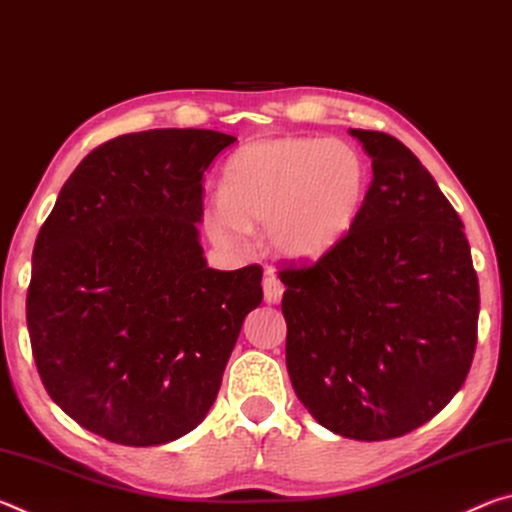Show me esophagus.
<instances>
[{"label":"esophagus","instance_id":"esophagus-1","mask_svg":"<svg viewBox=\"0 0 512 512\" xmlns=\"http://www.w3.org/2000/svg\"><path fill=\"white\" fill-rule=\"evenodd\" d=\"M282 293H284L282 282L277 280L271 271H268L264 277V300L268 302V305H277V302L282 300Z\"/></svg>","mask_w":512,"mask_h":512}]
</instances>
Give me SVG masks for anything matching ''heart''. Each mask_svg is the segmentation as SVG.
<instances>
[{
    "mask_svg": "<svg viewBox=\"0 0 512 512\" xmlns=\"http://www.w3.org/2000/svg\"><path fill=\"white\" fill-rule=\"evenodd\" d=\"M368 187L354 146L316 137L248 144L230 158L221 194L205 198L203 221L216 244L237 248L250 225L284 257H316L348 235Z\"/></svg>",
    "mask_w": 512,
    "mask_h": 512,
    "instance_id": "1",
    "label": "heart"
}]
</instances>
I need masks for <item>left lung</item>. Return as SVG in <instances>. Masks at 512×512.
I'll return each mask as SVG.
<instances>
[{
	"mask_svg": "<svg viewBox=\"0 0 512 512\" xmlns=\"http://www.w3.org/2000/svg\"><path fill=\"white\" fill-rule=\"evenodd\" d=\"M372 158L361 210L316 262H289L282 314L298 400L354 440L404 436L440 413L470 372L479 277L463 221L422 162L350 128Z\"/></svg>",
	"mask_w": 512,
	"mask_h": 512,
	"instance_id": "obj_1",
	"label": "left lung"
}]
</instances>
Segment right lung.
Instances as JSON below:
<instances>
[{"label": "right lung", "mask_w": 512, "mask_h": 512, "mask_svg": "<svg viewBox=\"0 0 512 512\" xmlns=\"http://www.w3.org/2000/svg\"><path fill=\"white\" fill-rule=\"evenodd\" d=\"M237 137L201 128L119 135L67 178L38 232L27 291L33 359L69 418L153 447L210 411L262 266L207 268L203 176Z\"/></svg>", "instance_id": "obj_1"}]
</instances>
